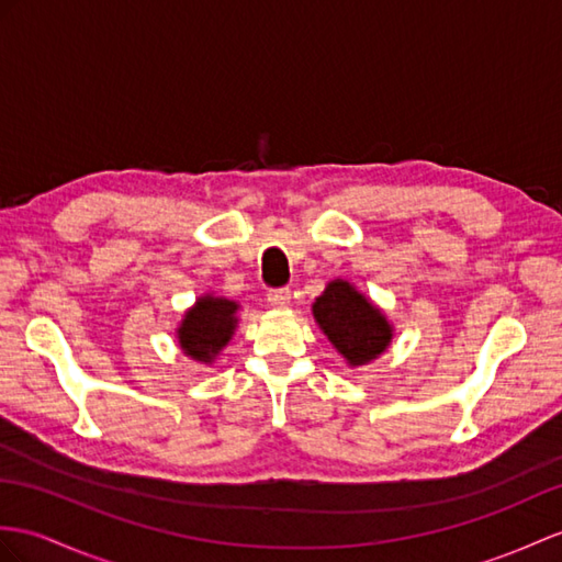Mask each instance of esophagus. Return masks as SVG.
I'll list each match as a JSON object with an SVG mask.
<instances>
[{"mask_svg":"<svg viewBox=\"0 0 562 562\" xmlns=\"http://www.w3.org/2000/svg\"><path fill=\"white\" fill-rule=\"evenodd\" d=\"M267 303L273 310H289L291 307V291L289 289H271L267 293Z\"/></svg>","mask_w":562,"mask_h":562,"instance_id":"esophagus-1","label":"esophagus"}]
</instances>
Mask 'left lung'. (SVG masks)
Segmentation results:
<instances>
[{
  "label": "left lung",
  "instance_id": "8db88e82",
  "mask_svg": "<svg viewBox=\"0 0 562 562\" xmlns=\"http://www.w3.org/2000/svg\"><path fill=\"white\" fill-rule=\"evenodd\" d=\"M312 317L348 367L374 362L393 344V324L386 312L360 293L348 279L326 283L314 300Z\"/></svg>",
  "mask_w": 562,
  "mask_h": 562
}]
</instances>
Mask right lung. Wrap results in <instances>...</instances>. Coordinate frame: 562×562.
<instances>
[{"instance_id": "obj_1", "label": "right lung", "mask_w": 562, "mask_h": 562, "mask_svg": "<svg viewBox=\"0 0 562 562\" xmlns=\"http://www.w3.org/2000/svg\"><path fill=\"white\" fill-rule=\"evenodd\" d=\"M240 303L216 295L214 291L202 293L193 307L183 312L181 324L176 326L178 348L193 362L212 367L218 355L228 346L238 328Z\"/></svg>"}]
</instances>
